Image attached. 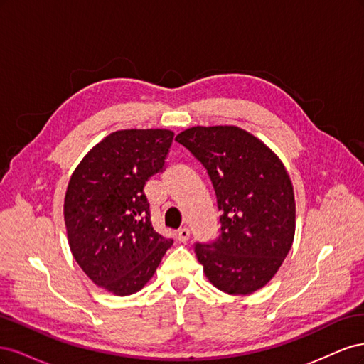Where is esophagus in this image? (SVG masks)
<instances>
[{
    "instance_id": "1",
    "label": "esophagus",
    "mask_w": 364,
    "mask_h": 364,
    "mask_svg": "<svg viewBox=\"0 0 364 364\" xmlns=\"http://www.w3.org/2000/svg\"><path fill=\"white\" fill-rule=\"evenodd\" d=\"M176 237H178V240L181 241V243H185L186 240L190 238V229L188 228H182L178 230V234H176Z\"/></svg>"
}]
</instances>
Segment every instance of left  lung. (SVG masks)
Returning a JSON list of instances; mask_svg holds the SVG:
<instances>
[{
    "label": "left lung",
    "mask_w": 364,
    "mask_h": 364,
    "mask_svg": "<svg viewBox=\"0 0 364 364\" xmlns=\"http://www.w3.org/2000/svg\"><path fill=\"white\" fill-rule=\"evenodd\" d=\"M176 141L206 168L222 213L218 237L194 246L206 278L229 294L262 289L294 238V193L284 164L237 126H196Z\"/></svg>",
    "instance_id": "obj_1"
}]
</instances>
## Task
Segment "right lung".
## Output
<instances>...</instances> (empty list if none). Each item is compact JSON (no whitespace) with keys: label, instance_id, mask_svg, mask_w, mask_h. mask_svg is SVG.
<instances>
[{"label":"right lung","instance_id":"right-lung-1","mask_svg":"<svg viewBox=\"0 0 364 364\" xmlns=\"http://www.w3.org/2000/svg\"><path fill=\"white\" fill-rule=\"evenodd\" d=\"M174 134L117 130L74 170L63 215L70 249L90 279L117 296L139 291L173 245L150 222L144 185L164 170Z\"/></svg>","mask_w":364,"mask_h":364}]
</instances>
